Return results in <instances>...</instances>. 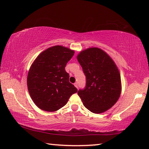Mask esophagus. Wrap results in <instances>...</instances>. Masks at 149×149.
Masks as SVG:
<instances>
[{
    "label": "esophagus",
    "mask_w": 149,
    "mask_h": 149,
    "mask_svg": "<svg viewBox=\"0 0 149 149\" xmlns=\"http://www.w3.org/2000/svg\"><path fill=\"white\" fill-rule=\"evenodd\" d=\"M74 86L76 87L77 88H78V83H74Z\"/></svg>",
    "instance_id": "1"
}]
</instances>
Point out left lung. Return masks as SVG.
Returning a JSON list of instances; mask_svg holds the SVG:
<instances>
[{"mask_svg": "<svg viewBox=\"0 0 149 149\" xmlns=\"http://www.w3.org/2000/svg\"><path fill=\"white\" fill-rule=\"evenodd\" d=\"M86 76V86L77 94L85 107L94 113L110 109L121 93V79L115 63L99 48H90L77 57Z\"/></svg>", "mask_w": 149, "mask_h": 149, "instance_id": "1", "label": "left lung"}]
</instances>
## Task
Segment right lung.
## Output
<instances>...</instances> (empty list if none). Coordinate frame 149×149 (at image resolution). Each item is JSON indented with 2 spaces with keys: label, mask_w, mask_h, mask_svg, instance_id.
<instances>
[{
  "label": "right lung",
  "mask_w": 149,
  "mask_h": 149,
  "mask_svg": "<svg viewBox=\"0 0 149 149\" xmlns=\"http://www.w3.org/2000/svg\"><path fill=\"white\" fill-rule=\"evenodd\" d=\"M74 51L63 46L47 49L37 57L27 75L31 99L40 109L55 111L66 105L77 89L69 82L65 66Z\"/></svg>",
  "instance_id": "right-lung-1"
}]
</instances>
